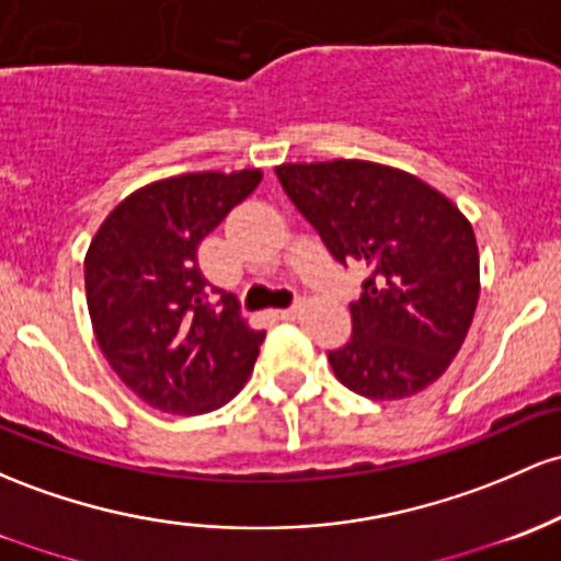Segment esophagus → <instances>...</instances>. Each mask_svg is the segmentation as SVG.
<instances>
[{"mask_svg": "<svg viewBox=\"0 0 561 561\" xmlns=\"http://www.w3.org/2000/svg\"><path fill=\"white\" fill-rule=\"evenodd\" d=\"M274 317L276 319H285V322H290V319L298 317V309H279V311H274Z\"/></svg>", "mask_w": 561, "mask_h": 561, "instance_id": "esophagus-1", "label": "esophagus"}]
</instances>
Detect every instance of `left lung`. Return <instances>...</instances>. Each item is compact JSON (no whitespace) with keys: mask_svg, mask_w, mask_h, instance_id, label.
I'll use <instances>...</instances> for the list:
<instances>
[{"mask_svg":"<svg viewBox=\"0 0 561 561\" xmlns=\"http://www.w3.org/2000/svg\"><path fill=\"white\" fill-rule=\"evenodd\" d=\"M276 175L335 261L373 268L351 304V341L330 351L335 378L380 402L428 389L453 365L479 304L469 218L412 172L367 159L290 162Z\"/></svg>","mask_w":561,"mask_h":561,"instance_id":"obj_1","label":"left lung"}]
</instances>
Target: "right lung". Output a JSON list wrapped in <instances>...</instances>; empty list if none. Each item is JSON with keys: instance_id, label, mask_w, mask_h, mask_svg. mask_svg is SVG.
<instances>
[{"instance_id": "add662e5", "label": "right lung", "mask_w": 561, "mask_h": 561, "mask_svg": "<svg viewBox=\"0 0 561 561\" xmlns=\"http://www.w3.org/2000/svg\"><path fill=\"white\" fill-rule=\"evenodd\" d=\"M257 168L186 172L119 202L84 255L92 332L111 370L151 408L202 415L242 391L266 332L226 295L205 304L196 248L261 183Z\"/></svg>"}]
</instances>
